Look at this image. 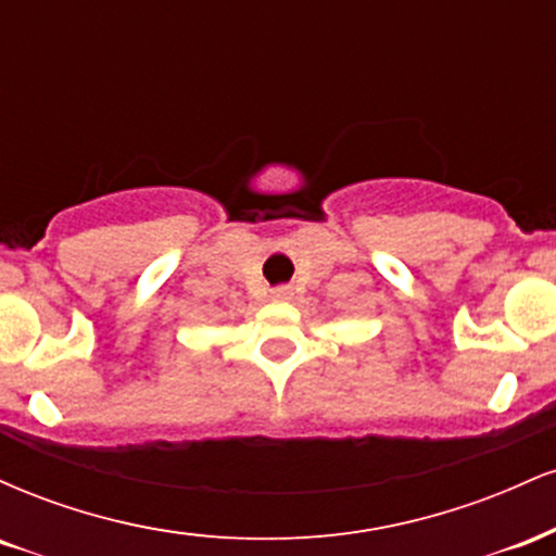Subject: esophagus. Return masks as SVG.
I'll return each mask as SVG.
<instances>
[{
    "mask_svg": "<svg viewBox=\"0 0 556 556\" xmlns=\"http://www.w3.org/2000/svg\"><path fill=\"white\" fill-rule=\"evenodd\" d=\"M271 298H274V300H290V298H292V287H287V285L274 287Z\"/></svg>",
    "mask_w": 556,
    "mask_h": 556,
    "instance_id": "obj_1",
    "label": "esophagus"
}]
</instances>
